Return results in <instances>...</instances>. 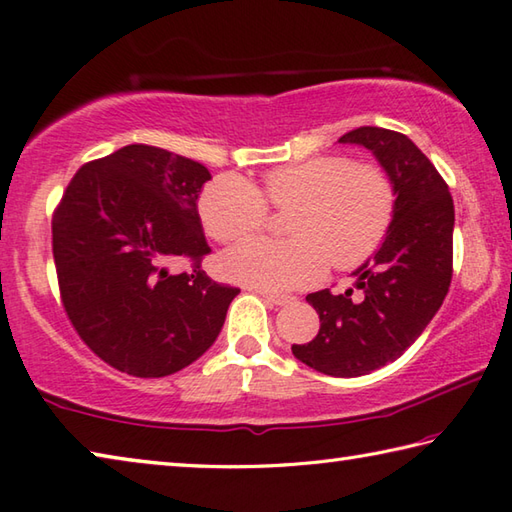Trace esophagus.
<instances>
[{
    "instance_id": "esophagus-1",
    "label": "esophagus",
    "mask_w": 512,
    "mask_h": 512,
    "mask_svg": "<svg viewBox=\"0 0 512 512\" xmlns=\"http://www.w3.org/2000/svg\"><path fill=\"white\" fill-rule=\"evenodd\" d=\"M259 295L264 297V302L273 304V306H284L290 302V297H286V295H273V293H259Z\"/></svg>"
}]
</instances>
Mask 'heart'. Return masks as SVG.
Returning a JSON list of instances; mask_svg holds the SVG:
<instances>
[{
    "label": "heart",
    "instance_id": "1",
    "mask_svg": "<svg viewBox=\"0 0 512 512\" xmlns=\"http://www.w3.org/2000/svg\"><path fill=\"white\" fill-rule=\"evenodd\" d=\"M268 201L287 210L288 239H246L222 255L233 282L270 293L322 279L326 266L355 268L384 242L395 217L397 188L386 168L348 155H319L268 170L257 188L239 175H219L199 197V217L217 242H237L262 228Z\"/></svg>",
    "mask_w": 512,
    "mask_h": 512
}]
</instances>
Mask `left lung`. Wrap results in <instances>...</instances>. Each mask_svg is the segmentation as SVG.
<instances>
[{"instance_id":"obj_1","label":"left lung","mask_w":512,"mask_h":512,"mask_svg":"<svg viewBox=\"0 0 512 512\" xmlns=\"http://www.w3.org/2000/svg\"><path fill=\"white\" fill-rule=\"evenodd\" d=\"M339 142L373 150L397 188L395 217L384 244L353 273L357 295L326 288L306 297L319 333L293 344V355L324 375L359 377L402 357L444 304L453 279L455 206L442 175L406 135L362 126Z\"/></svg>"}]
</instances>
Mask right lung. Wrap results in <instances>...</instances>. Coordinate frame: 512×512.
I'll return each mask as SVG.
<instances>
[{
  "label": "right lung",
  "mask_w": 512,
  "mask_h": 512,
  "mask_svg": "<svg viewBox=\"0 0 512 512\" xmlns=\"http://www.w3.org/2000/svg\"><path fill=\"white\" fill-rule=\"evenodd\" d=\"M208 168L130 144L77 170L53 213V257L70 324L122 373L166 377L213 346L239 288L199 264L210 246L197 199ZM190 258L194 270L167 266Z\"/></svg>",
  "instance_id": "add662e5"
}]
</instances>
